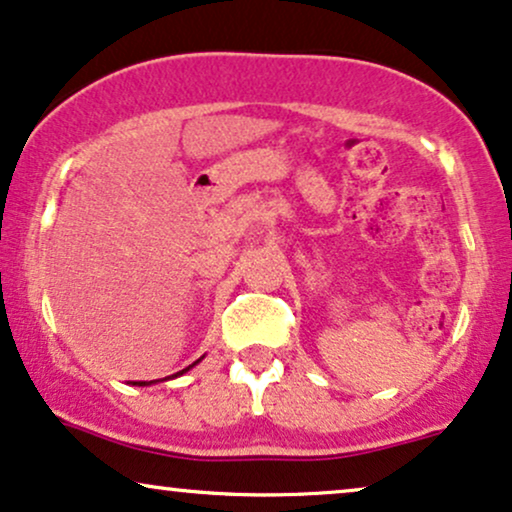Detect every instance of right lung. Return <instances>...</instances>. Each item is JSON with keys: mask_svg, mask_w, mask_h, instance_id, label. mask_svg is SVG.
Masks as SVG:
<instances>
[{"mask_svg": "<svg viewBox=\"0 0 512 512\" xmlns=\"http://www.w3.org/2000/svg\"><path fill=\"white\" fill-rule=\"evenodd\" d=\"M200 359H203V357H200ZM198 359V361H200ZM198 361H193V364L191 366H186L184 368V371H179V373H174V375H170V378H177V375H184L186 371H189V368H193V366H196L198 364ZM167 380V378H165ZM153 383H160V380H134V383L132 385H139V387H146V385H153Z\"/></svg>", "mask_w": 512, "mask_h": 512, "instance_id": "add662e5", "label": "right lung"}]
</instances>
